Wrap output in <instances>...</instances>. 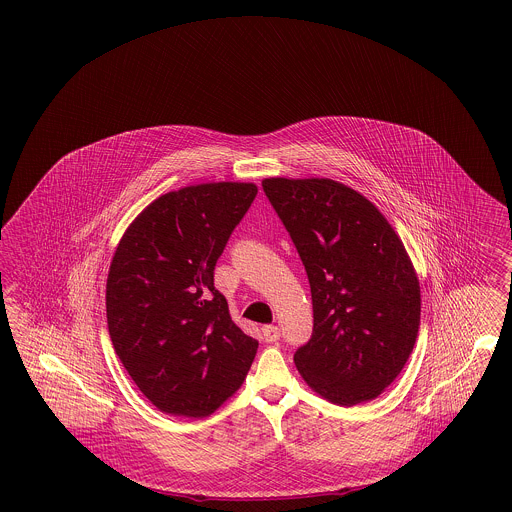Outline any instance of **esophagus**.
<instances>
[{"label": "esophagus", "instance_id": "1", "mask_svg": "<svg viewBox=\"0 0 512 512\" xmlns=\"http://www.w3.org/2000/svg\"><path fill=\"white\" fill-rule=\"evenodd\" d=\"M263 340L266 343H274L279 340V328L274 325L263 326Z\"/></svg>", "mask_w": 512, "mask_h": 512}]
</instances>
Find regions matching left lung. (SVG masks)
Here are the masks:
<instances>
[{
  "label": "left lung",
  "instance_id": "1",
  "mask_svg": "<svg viewBox=\"0 0 512 512\" xmlns=\"http://www.w3.org/2000/svg\"><path fill=\"white\" fill-rule=\"evenodd\" d=\"M263 189L310 279L313 334L298 347L304 381L328 402L377 398L417 341L419 279L385 216L328 178H266Z\"/></svg>",
  "mask_w": 512,
  "mask_h": 512
}]
</instances>
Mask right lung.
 I'll use <instances>...</instances> for the list:
<instances>
[{
	"mask_svg": "<svg viewBox=\"0 0 512 512\" xmlns=\"http://www.w3.org/2000/svg\"><path fill=\"white\" fill-rule=\"evenodd\" d=\"M257 195L217 182L161 195L127 227L110 263L116 355L163 413L208 417L242 387L259 341L234 325L214 270Z\"/></svg>",
	"mask_w": 512,
	"mask_h": 512,
	"instance_id": "1",
	"label": "right lung"
}]
</instances>
